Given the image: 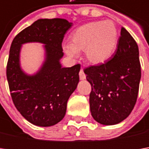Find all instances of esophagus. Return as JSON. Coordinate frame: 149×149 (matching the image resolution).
<instances>
[{
    "instance_id": "obj_1",
    "label": "esophagus",
    "mask_w": 149,
    "mask_h": 149,
    "mask_svg": "<svg viewBox=\"0 0 149 149\" xmlns=\"http://www.w3.org/2000/svg\"><path fill=\"white\" fill-rule=\"evenodd\" d=\"M79 79H81V80H84V79H86V75H85V74L84 73L83 69H81L80 70V71H79Z\"/></svg>"
}]
</instances>
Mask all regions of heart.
I'll list each match as a JSON object with an SVG mask.
<instances>
[{
    "label": "heart",
    "instance_id": "obj_1",
    "mask_svg": "<svg viewBox=\"0 0 149 149\" xmlns=\"http://www.w3.org/2000/svg\"><path fill=\"white\" fill-rule=\"evenodd\" d=\"M117 27L112 20H98L76 28L70 36V43L63 49L70 57L84 50L86 60L93 65H101L111 58L117 48Z\"/></svg>",
    "mask_w": 149,
    "mask_h": 149
}]
</instances>
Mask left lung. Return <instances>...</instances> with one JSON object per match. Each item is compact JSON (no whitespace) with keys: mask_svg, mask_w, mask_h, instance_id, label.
Here are the masks:
<instances>
[{"mask_svg":"<svg viewBox=\"0 0 149 149\" xmlns=\"http://www.w3.org/2000/svg\"><path fill=\"white\" fill-rule=\"evenodd\" d=\"M139 54L134 39L122 27L114 55L104 64L84 70L92 88L90 112L98 123L117 124L134 109L141 79Z\"/></svg>","mask_w":149,"mask_h":149,"instance_id":"8db88e82","label":"left lung"}]
</instances>
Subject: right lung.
<instances>
[{
  "instance_id": "obj_1",
  "label": "right lung",
  "mask_w": 149,
  "mask_h": 149,
  "mask_svg": "<svg viewBox=\"0 0 149 149\" xmlns=\"http://www.w3.org/2000/svg\"><path fill=\"white\" fill-rule=\"evenodd\" d=\"M72 23L60 18L40 19L14 38L6 66L10 96L20 114L32 124L49 127L65 117L67 101L79 81L80 65L63 68L62 41ZM28 42L45 43L46 60L34 76L20 69L21 45Z\"/></svg>"
}]
</instances>
